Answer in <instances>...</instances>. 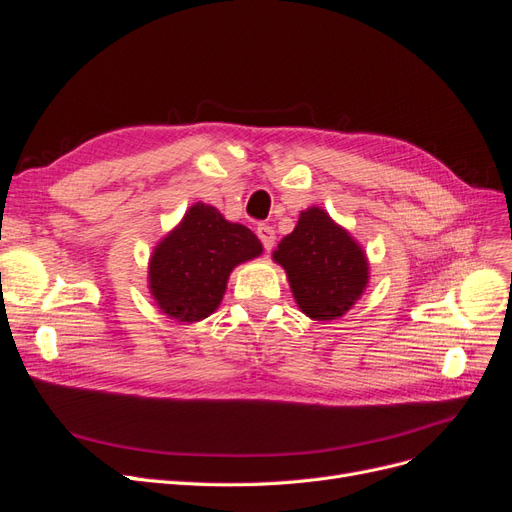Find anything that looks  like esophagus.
Masks as SVG:
<instances>
[{"label": "esophagus", "instance_id": "obj_1", "mask_svg": "<svg viewBox=\"0 0 512 512\" xmlns=\"http://www.w3.org/2000/svg\"><path fill=\"white\" fill-rule=\"evenodd\" d=\"M256 235H258V239L262 241V245H265V250L271 252L273 245H275V230H273L271 226H267V224H260V226L256 228Z\"/></svg>", "mask_w": 512, "mask_h": 512}]
</instances>
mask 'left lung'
Listing matches in <instances>:
<instances>
[{
    "label": "left lung",
    "mask_w": 512,
    "mask_h": 512,
    "mask_svg": "<svg viewBox=\"0 0 512 512\" xmlns=\"http://www.w3.org/2000/svg\"><path fill=\"white\" fill-rule=\"evenodd\" d=\"M301 312L318 322L342 318L363 297L369 260L363 245L322 207H307L273 250Z\"/></svg>",
    "instance_id": "left-lung-1"
}]
</instances>
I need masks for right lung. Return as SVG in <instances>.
<instances>
[{"label": "right lung", "mask_w": 512, "mask_h": 512, "mask_svg": "<svg viewBox=\"0 0 512 512\" xmlns=\"http://www.w3.org/2000/svg\"><path fill=\"white\" fill-rule=\"evenodd\" d=\"M262 254L254 232L194 203L153 247L147 286L160 312L177 322H200L220 307L232 269Z\"/></svg>", "instance_id": "right-lung-1"}]
</instances>
